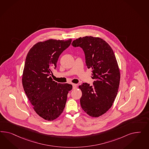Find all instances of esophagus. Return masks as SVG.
<instances>
[{
	"mask_svg": "<svg viewBox=\"0 0 149 149\" xmlns=\"http://www.w3.org/2000/svg\"><path fill=\"white\" fill-rule=\"evenodd\" d=\"M72 88H73V89H75V88H76L77 87V84H72Z\"/></svg>",
	"mask_w": 149,
	"mask_h": 149,
	"instance_id": "obj_1",
	"label": "esophagus"
}]
</instances>
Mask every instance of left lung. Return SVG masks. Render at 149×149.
I'll list each match as a JSON object with an SVG mask.
<instances>
[{
  "label": "left lung",
  "mask_w": 149,
  "mask_h": 149,
  "mask_svg": "<svg viewBox=\"0 0 149 149\" xmlns=\"http://www.w3.org/2000/svg\"><path fill=\"white\" fill-rule=\"evenodd\" d=\"M74 47H80L85 55L86 65L92 69L93 85L83 83L81 108L91 117H97L113 105L119 88L120 72L110 46L98 37L86 36L72 41Z\"/></svg>",
  "instance_id": "1"
}]
</instances>
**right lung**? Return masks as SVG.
<instances>
[{
	"instance_id": "obj_1",
	"label": "right lung",
	"mask_w": 149,
	"mask_h": 149,
	"mask_svg": "<svg viewBox=\"0 0 149 149\" xmlns=\"http://www.w3.org/2000/svg\"><path fill=\"white\" fill-rule=\"evenodd\" d=\"M72 39H49L34 45L27 55L22 75L23 89L36 113L47 121L59 117L65 106L72 85L52 79L60 54Z\"/></svg>"
}]
</instances>
